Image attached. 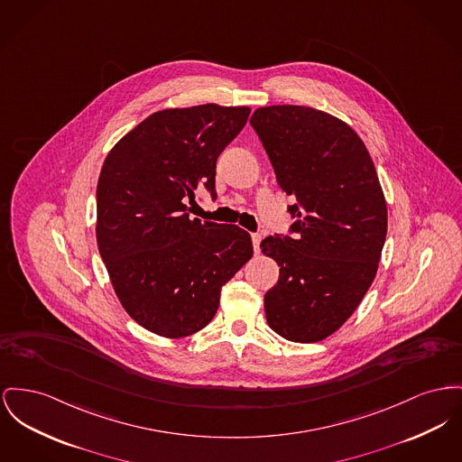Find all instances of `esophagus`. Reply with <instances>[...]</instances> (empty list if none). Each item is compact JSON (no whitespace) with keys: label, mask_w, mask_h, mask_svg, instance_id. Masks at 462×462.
<instances>
[{"label":"esophagus","mask_w":462,"mask_h":462,"mask_svg":"<svg viewBox=\"0 0 462 462\" xmlns=\"http://www.w3.org/2000/svg\"><path fill=\"white\" fill-rule=\"evenodd\" d=\"M251 241H253L254 251L258 253V251H260V243H262V236H260V234H253V236H251Z\"/></svg>","instance_id":"1"}]
</instances>
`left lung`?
<instances>
[{"mask_svg":"<svg viewBox=\"0 0 462 462\" xmlns=\"http://www.w3.org/2000/svg\"><path fill=\"white\" fill-rule=\"evenodd\" d=\"M249 122L297 217L293 237L260 245L281 267L265 293L267 323L286 340L319 342L353 316L379 269L387 234L379 176L361 137L321 109L267 106Z\"/></svg>","mask_w":462,"mask_h":462,"instance_id":"8db88e82","label":"left lung"}]
</instances>
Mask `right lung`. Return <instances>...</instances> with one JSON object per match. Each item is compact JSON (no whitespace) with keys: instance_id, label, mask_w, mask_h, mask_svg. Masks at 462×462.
Segmentation results:
<instances>
[{"instance_id":"obj_1","label":"right lung","mask_w":462,"mask_h":462,"mask_svg":"<svg viewBox=\"0 0 462 462\" xmlns=\"http://www.w3.org/2000/svg\"><path fill=\"white\" fill-rule=\"evenodd\" d=\"M247 106L200 105L144 118L122 137L97 181L96 237L109 281L137 325L181 338L209 325L221 288L253 256L237 225L190 217L197 189L217 199V161Z\"/></svg>"}]
</instances>
